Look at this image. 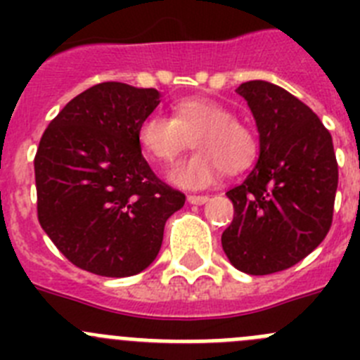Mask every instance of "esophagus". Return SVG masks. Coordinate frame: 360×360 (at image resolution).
I'll use <instances>...</instances> for the list:
<instances>
[{"label":"esophagus","mask_w":360,"mask_h":360,"mask_svg":"<svg viewBox=\"0 0 360 360\" xmlns=\"http://www.w3.org/2000/svg\"><path fill=\"white\" fill-rule=\"evenodd\" d=\"M209 200V196H203V195H189L187 196V202L193 203V205H202Z\"/></svg>","instance_id":"obj_1"}]
</instances>
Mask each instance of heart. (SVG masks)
Listing matches in <instances>:
<instances>
[{"label": "heart", "mask_w": 360, "mask_h": 360, "mask_svg": "<svg viewBox=\"0 0 360 360\" xmlns=\"http://www.w3.org/2000/svg\"><path fill=\"white\" fill-rule=\"evenodd\" d=\"M142 151L157 164H173L195 139L198 151L171 173L176 186L205 187L225 169L240 173L252 164L257 142L252 129L224 103L205 97L182 98L171 106V119L151 113L136 133Z\"/></svg>", "instance_id": "heart-1"}]
</instances>
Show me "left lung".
<instances>
[{
  "label": "left lung",
  "mask_w": 360,
  "mask_h": 360,
  "mask_svg": "<svg viewBox=\"0 0 360 360\" xmlns=\"http://www.w3.org/2000/svg\"><path fill=\"white\" fill-rule=\"evenodd\" d=\"M257 131L259 158L227 191L232 224L221 234L229 262L250 276L281 272L326 238L339 169L330 131L297 97L266 81L238 86Z\"/></svg>",
  "instance_id": "8db88e82"
}]
</instances>
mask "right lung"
Returning <instances> with one entry per match:
<instances>
[{
    "instance_id": "1",
    "label": "right lung",
    "mask_w": 360,
    "mask_h": 360,
    "mask_svg": "<svg viewBox=\"0 0 360 360\" xmlns=\"http://www.w3.org/2000/svg\"><path fill=\"white\" fill-rule=\"evenodd\" d=\"M158 103L155 88L101 82L73 97L41 136L37 219L63 256L91 274L148 269L165 221L186 203L153 173L136 139Z\"/></svg>"
}]
</instances>
